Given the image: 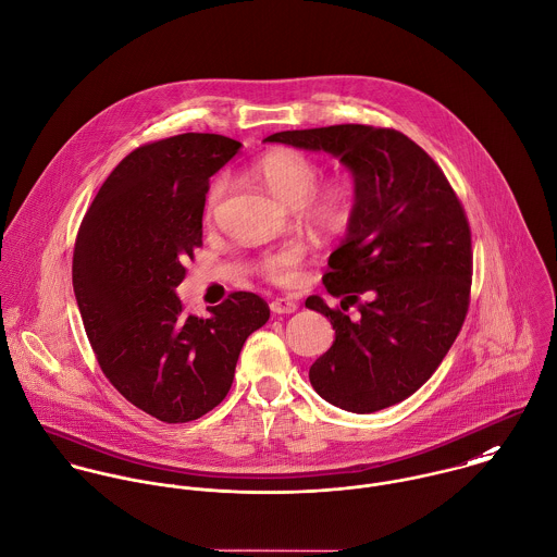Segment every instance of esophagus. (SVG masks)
Wrapping results in <instances>:
<instances>
[{"instance_id": "obj_1", "label": "esophagus", "mask_w": 557, "mask_h": 557, "mask_svg": "<svg viewBox=\"0 0 557 557\" xmlns=\"http://www.w3.org/2000/svg\"><path fill=\"white\" fill-rule=\"evenodd\" d=\"M270 309H272V313H278V315L294 313L298 309V302L292 300V298H276V300H272Z\"/></svg>"}]
</instances>
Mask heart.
I'll use <instances>...</instances> for the list:
<instances>
[{"mask_svg":"<svg viewBox=\"0 0 557 557\" xmlns=\"http://www.w3.org/2000/svg\"><path fill=\"white\" fill-rule=\"evenodd\" d=\"M255 175L270 187L281 200L296 205L298 218L318 233L342 231L355 211V187L346 180H329L315 186L320 166L311 158L296 151H274L255 164ZM226 182L215 180L207 194V213H211L224 194ZM302 261L298 246H287L263 255L259 261L261 274L278 285L296 278Z\"/></svg>","mask_w":557,"mask_h":557,"instance_id":"obj_1","label":"heart"}]
</instances>
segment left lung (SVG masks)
Listing matches in <instances>:
<instances>
[{
	"instance_id": "obj_1",
	"label": "left lung",
	"mask_w": 557,
	"mask_h": 557,
	"mask_svg": "<svg viewBox=\"0 0 557 557\" xmlns=\"http://www.w3.org/2000/svg\"><path fill=\"white\" fill-rule=\"evenodd\" d=\"M265 143L331 153L355 177L348 233L322 278L342 307L320 296L305 302L335 329L331 350L309 370L313 388L359 414L406 399L441 366L469 311L471 228L454 187L395 129L331 125Z\"/></svg>"
}]
</instances>
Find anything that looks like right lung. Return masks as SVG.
Wrapping results in <instances>:
<instances>
[{"mask_svg": "<svg viewBox=\"0 0 557 557\" xmlns=\"http://www.w3.org/2000/svg\"><path fill=\"white\" fill-rule=\"evenodd\" d=\"M239 143L180 134L132 151L86 211L73 252V289L106 377L140 410L186 423L228 393L244 342L270 309L233 292L209 318L187 315L175 287L202 246L209 177Z\"/></svg>", "mask_w": 557, "mask_h": 557, "instance_id": "obj_1", "label": "right lung"}]
</instances>
